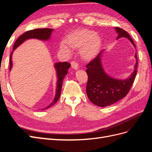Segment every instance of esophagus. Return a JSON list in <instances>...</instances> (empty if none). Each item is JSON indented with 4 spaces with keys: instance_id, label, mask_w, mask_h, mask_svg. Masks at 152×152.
I'll list each match as a JSON object with an SVG mask.
<instances>
[{
    "instance_id": "obj_1",
    "label": "esophagus",
    "mask_w": 152,
    "mask_h": 152,
    "mask_svg": "<svg viewBox=\"0 0 152 152\" xmlns=\"http://www.w3.org/2000/svg\"><path fill=\"white\" fill-rule=\"evenodd\" d=\"M71 65H72V68L73 69H74V70H78L79 69V65H78V63L75 62V61H72L71 63Z\"/></svg>"
}]
</instances>
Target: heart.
Segmentation results:
<instances>
[{
	"label": "heart",
	"instance_id": "b5f03b06",
	"mask_svg": "<svg viewBox=\"0 0 152 152\" xmlns=\"http://www.w3.org/2000/svg\"><path fill=\"white\" fill-rule=\"evenodd\" d=\"M66 43L62 42L60 48L70 53V49H80V56L85 61H91L99 54L102 46V39L93 31L82 29L69 35ZM69 46L68 47L67 45Z\"/></svg>",
	"mask_w": 152,
	"mask_h": 152
}]
</instances>
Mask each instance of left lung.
I'll use <instances>...</instances> for the list:
<instances>
[{
  "label": "left lung",
  "instance_id": "left-lung-1",
  "mask_svg": "<svg viewBox=\"0 0 152 152\" xmlns=\"http://www.w3.org/2000/svg\"><path fill=\"white\" fill-rule=\"evenodd\" d=\"M118 34L117 39L124 37L130 41L136 49V45L127 31L115 27ZM105 50H102L93 61L87 65L86 72L88 75V82L86 86L87 96L93 104L100 107L111 105L122 99L127 95L135 79L137 73V58L134 69L126 79H121L108 75L105 72L102 64V57Z\"/></svg>",
  "mask_w": 152,
  "mask_h": 152
}]
</instances>
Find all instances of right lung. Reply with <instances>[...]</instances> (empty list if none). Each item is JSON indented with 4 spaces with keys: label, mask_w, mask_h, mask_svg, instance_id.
Returning a JSON list of instances; mask_svg holds the SVG:
<instances>
[{
    "label": "right lung",
    "mask_w": 152,
    "mask_h": 152,
    "mask_svg": "<svg viewBox=\"0 0 152 152\" xmlns=\"http://www.w3.org/2000/svg\"><path fill=\"white\" fill-rule=\"evenodd\" d=\"M54 29L51 28H37L35 30H29L28 31L25 32L23 34H22L20 36L18 39L16 40L15 44H14L12 52L10 56V70H11L12 63V55L13 51L15 50L18 47L23 43L25 41L31 39H38L42 41H48L50 39L51 34ZM54 68L56 70V75H57V86H56V95L54 96V98L53 102L50 103L48 107L45 108L42 110H46L50 108L51 106L54 105L56 103L58 100L59 99V97L61 95V91L62 88V84L64 78L67 75L68 70L69 68L70 67V64L67 62H59L56 63L54 64Z\"/></svg>",
    "instance_id": "right-lung-1"
}]
</instances>
